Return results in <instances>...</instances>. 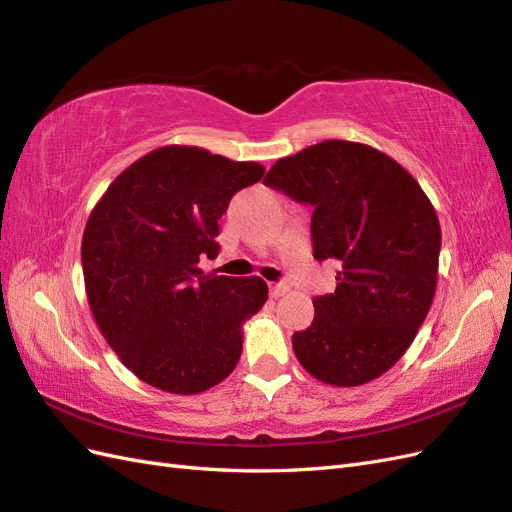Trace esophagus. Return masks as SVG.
<instances>
[{"mask_svg":"<svg viewBox=\"0 0 512 512\" xmlns=\"http://www.w3.org/2000/svg\"><path fill=\"white\" fill-rule=\"evenodd\" d=\"M269 292H271L273 299H280V297H284V294L288 292V286L286 284H271Z\"/></svg>","mask_w":512,"mask_h":512,"instance_id":"esophagus-1","label":"esophagus"}]
</instances>
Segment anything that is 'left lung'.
Listing matches in <instances>:
<instances>
[{
	"label": "left lung",
	"instance_id": "8db88e82",
	"mask_svg": "<svg viewBox=\"0 0 512 512\" xmlns=\"http://www.w3.org/2000/svg\"><path fill=\"white\" fill-rule=\"evenodd\" d=\"M265 183L314 207V258L337 265L312 327L292 335L299 363L331 386L386 374L421 327L438 284L436 209L408 170L352 141H322L277 160Z\"/></svg>",
	"mask_w": 512,
	"mask_h": 512
}]
</instances>
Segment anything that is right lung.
<instances>
[{"label":"right lung","mask_w":512,"mask_h":512,"mask_svg":"<svg viewBox=\"0 0 512 512\" xmlns=\"http://www.w3.org/2000/svg\"><path fill=\"white\" fill-rule=\"evenodd\" d=\"M265 175L190 145L138 158L91 209L81 260L91 314L119 361L160 391L196 395L237 367L243 322L269 297L260 277L205 273L230 198Z\"/></svg>","instance_id":"1"}]
</instances>
